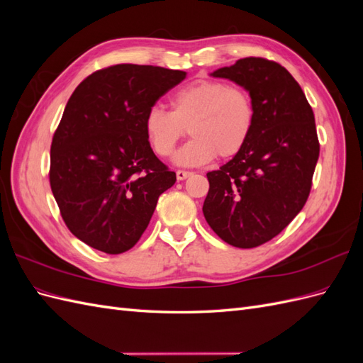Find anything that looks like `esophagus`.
Returning a JSON list of instances; mask_svg holds the SVG:
<instances>
[{
	"instance_id": "34e87169",
	"label": "esophagus",
	"mask_w": 363,
	"mask_h": 363,
	"mask_svg": "<svg viewBox=\"0 0 363 363\" xmlns=\"http://www.w3.org/2000/svg\"><path fill=\"white\" fill-rule=\"evenodd\" d=\"M175 175H177V180H186L188 177H191L192 175V172L191 171H182V169H179L177 172H175Z\"/></svg>"
}]
</instances>
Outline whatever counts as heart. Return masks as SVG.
<instances>
[{
	"mask_svg": "<svg viewBox=\"0 0 363 363\" xmlns=\"http://www.w3.org/2000/svg\"><path fill=\"white\" fill-rule=\"evenodd\" d=\"M188 127L192 139L174 162L180 167H200L238 156L255 127V106L250 94L218 80H196L175 91L171 112L151 107L144 118L150 144L160 157L171 156Z\"/></svg>",
	"mask_w": 363,
	"mask_h": 363,
	"instance_id": "obj_1",
	"label": "heart"
}]
</instances>
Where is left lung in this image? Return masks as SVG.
Returning <instances> with one entry per match:
<instances>
[{"label":"left lung","instance_id":"left-lung-1","mask_svg":"<svg viewBox=\"0 0 363 363\" xmlns=\"http://www.w3.org/2000/svg\"><path fill=\"white\" fill-rule=\"evenodd\" d=\"M212 77L250 94L255 127L247 145L218 171L207 172V224L224 242L255 248L277 236L307 201L320 156L315 116L281 65L245 57Z\"/></svg>","mask_w":363,"mask_h":363}]
</instances>
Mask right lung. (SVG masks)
<instances>
[{"instance_id": "1", "label": "right lung", "mask_w": 363, "mask_h": 363, "mask_svg": "<svg viewBox=\"0 0 363 363\" xmlns=\"http://www.w3.org/2000/svg\"><path fill=\"white\" fill-rule=\"evenodd\" d=\"M184 71L115 65L75 87L51 144L50 184L71 233L107 255L133 247L175 183L151 150L144 118Z\"/></svg>"}]
</instances>
